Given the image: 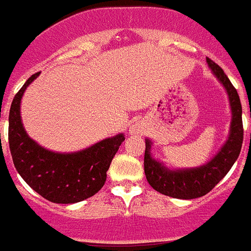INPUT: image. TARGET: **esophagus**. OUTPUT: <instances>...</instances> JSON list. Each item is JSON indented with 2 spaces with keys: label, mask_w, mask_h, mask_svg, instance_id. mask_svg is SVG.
<instances>
[{
  "label": "esophagus",
  "mask_w": 251,
  "mask_h": 251,
  "mask_svg": "<svg viewBox=\"0 0 251 251\" xmlns=\"http://www.w3.org/2000/svg\"><path fill=\"white\" fill-rule=\"evenodd\" d=\"M131 131L132 132H135V134H138V132L142 131V129H140V126L139 125H134L131 127Z\"/></svg>",
  "instance_id": "1"
}]
</instances>
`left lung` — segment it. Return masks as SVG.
Instances as JSON below:
<instances>
[{
	"label": "left lung",
	"mask_w": 251,
	"mask_h": 251,
	"mask_svg": "<svg viewBox=\"0 0 251 251\" xmlns=\"http://www.w3.org/2000/svg\"><path fill=\"white\" fill-rule=\"evenodd\" d=\"M206 62L214 75L223 83L229 97L232 108L231 132L223 148L210 162H207L201 168L176 170V172L169 170L158 161L151 157V142L147 139L146 152H144L146 178L152 188L165 196L183 200H192L205 196L225 178L226 174L232 168V165L237 160L241 151L242 140H244V126H242V107L237 90L217 63H214L210 58H206Z\"/></svg>",
	"instance_id": "1"
}]
</instances>
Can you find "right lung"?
Returning <instances> with one entry per match:
<instances>
[{
    "instance_id": "obj_1",
    "label": "right lung",
    "mask_w": 251,
    "mask_h": 251,
    "mask_svg": "<svg viewBox=\"0 0 251 251\" xmlns=\"http://www.w3.org/2000/svg\"><path fill=\"white\" fill-rule=\"evenodd\" d=\"M34 73L15 94L9 115V146L20 176L44 199L55 203H75L94 196L104 185L107 172L122 134L101 140L76 153H54L26 135L20 119V100Z\"/></svg>"
}]
</instances>
